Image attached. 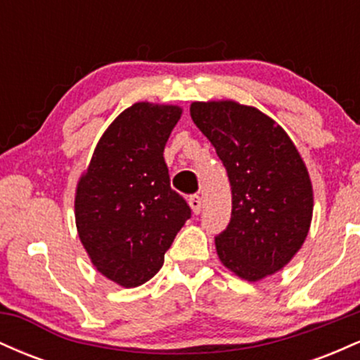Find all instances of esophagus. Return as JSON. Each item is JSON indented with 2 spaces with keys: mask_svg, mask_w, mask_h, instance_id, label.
<instances>
[{
  "mask_svg": "<svg viewBox=\"0 0 360 360\" xmlns=\"http://www.w3.org/2000/svg\"><path fill=\"white\" fill-rule=\"evenodd\" d=\"M189 206H191L194 214H198L201 212V196L200 194H191V196H189Z\"/></svg>",
  "mask_w": 360,
  "mask_h": 360,
  "instance_id": "esophagus-1",
  "label": "esophagus"
}]
</instances>
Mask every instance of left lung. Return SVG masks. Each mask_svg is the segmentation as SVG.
Returning a JSON list of instances; mask_svg holds the SVG:
<instances>
[{
	"label": "left lung",
	"mask_w": 360,
	"mask_h": 360,
	"mask_svg": "<svg viewBox=\"0 0 360 360\" xmlns=\"http://www.w3.org/2000/svg\"><path fill=\"white\" fill-rule=\"evenodd\" d=\"M194 125L232 186V218L214 237L223 266L247 281L274 274L307 238L313 189L295 143L274 120L235 101L193 103Z\"/></svg>",
	"instance_id": "8db88e82"
}]
</instances>
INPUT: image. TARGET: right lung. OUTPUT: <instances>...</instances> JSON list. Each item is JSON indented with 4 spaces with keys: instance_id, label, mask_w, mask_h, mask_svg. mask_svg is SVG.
<instances>
[{
    "instance_id": "add662e5",
    "label": "right lung",
    "mask_w": 360,
    "mask_h": 360,
    "mask_svg": "<svg viewBox=\"0 0 360 360\" xmlns=\"http://www.w3.org/2000/svg\"><path fill=\"white\" fill-rule=\"evenodd\" d=\"M179 106L135 103L103 134L76 191L79 238L103 276L123 288L154 278L191 208L171 188L164 147Z\"/></svg>"
}]
</instances>
